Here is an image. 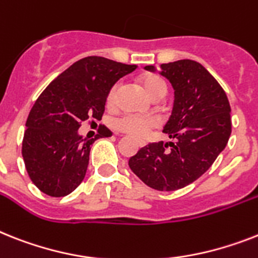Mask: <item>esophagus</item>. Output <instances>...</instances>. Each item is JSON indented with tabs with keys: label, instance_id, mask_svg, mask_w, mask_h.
Here are the masks:
<instances>
[{
	"label": "esophagus",
	"instance_id": "34e87169",
	"mask_svg": "<svg viewBox=\"0 0 258 258\" xmlns=\"http://www.w3.org/2000/svg\"><path fill=\"white\" fill-rule=\"evenodd\" d=\"M138 145H140L141 148H144L145 145H146V142H145V141H138Z\"/></svg>",
	"mask_w": 258,
	"mask_h": 258
}]
</instances>
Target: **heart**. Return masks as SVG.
<instances>
[{"instance_id":"1","label":"heart","mask_w":258,"mask_h":258,"mask_svg":"<svg viewBox=\"0 0 258 258\" xmlns=\"http://www.w3.org/2000/svg\"><path fill=\"white\" fill-rule=\"evenodd\" d=\"M138 82L142 86L146 95L153 100H161L165 97L167 93V84L166 80L159 76L158 74H145L138 79ZM120 92V84L116 83L110 87L105 97V105L108 109H114L117 104V97ZM117 131L121 133H125L127 136L136 138H142L150 131L158 127V121L154 117H137V116H127L121 117L116 122Z\"/></svg>"}]
</instances>
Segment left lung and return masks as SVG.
<instances>
[{"label":"left lung","instance_id":"left-lung-1","mask_svg":"<svg viewBox=\"0 0 258 258\" xmlns=\"http://www.w3.org/2000/svg\"><path fill=\"white\" fill-rule=\"evenodd\" d=\"M145 68L154 71L153 66ZM161 68L175 91L172 113L163 127L174 142L149 144L129 159V167L154 190L175 191L203 175L224 150L232 132L231 105L201 63L182 59Z\"/></svg>","mask_w":258,"mask_h":258}]
</instances>
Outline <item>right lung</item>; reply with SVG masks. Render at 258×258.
<instances>
[{"mask_svg":"<svg viewBox=\"0 0 258 258\" xmlns=\"http://www.w3.org/2000/svg\"><path fill=\"white\" fill-rule=\"evenodd\" d=\"M136 68L103 56L83 57L40 93L27 117L22 157L42 192L66 197L83 182L91 146L112 132L103 125L95 138L83 140L78 129L84 121L101 120L109 88Z\"/></svg>","mask_w":258,"mask_h":258,"instance_id":"right-lung-1","label":"right lung"}]
</instances>
